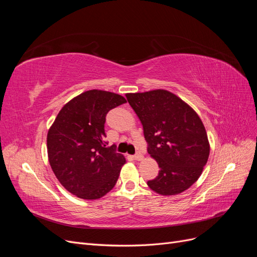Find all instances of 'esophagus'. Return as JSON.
<instances>
[{
	"mask_svg": "<svg viewBox=\"0 0 257 257\" xmlns=\"http://www.w3.org/2000/svg\"><path fill=\"white\" fill-rule=\"evenodd\" d=\"M134 159L136 161H142L144 159V155L141 153V152H137L135 155H134Z\"/></svg>",
	"mask_w": 257,
	"mask_h": 257,
	"instance_id": "1",
	"label": "esophagus"
}]
</instances>
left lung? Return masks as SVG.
<instances>
[{
  "mask_svg": "<svg viewBox=\"0 0 257 257\" xmlns=\"http://www.w3.org/2000/svg\"><path fill=\"white\" fill-rule=\"evenodd\" d=\"M125 96L143 124L148 153L160 167L157 178L147 184L165 196L188 190L203 173L210 152L198 114L166 90L127 93Z\"/></svg>",
  "mask_w": 257,
  "mask_h": 257,
  "instance_id": "left-lung-1",
  "label": "left lung"
}]
</instances>
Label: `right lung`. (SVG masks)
Instances as JSON below:
<instances>
[{"label": "right lung", "mask_w": 257, "mask_h": 257, "mask_svg": "<svg viewBox=\"0 0 257 257\" xmlns=\"http://www.w3.org/2000/svg\"><path fill=\"white\" fill-rule=\"evenodd\" d=\"M124 103L125 98L112 92L85 91L63 106L50 126V166L73 195L98 199L115 185L126 161L114 145L107 147L104 126L108 111Z\"/></svg>", "instance_id": "1"}]
</instances>
